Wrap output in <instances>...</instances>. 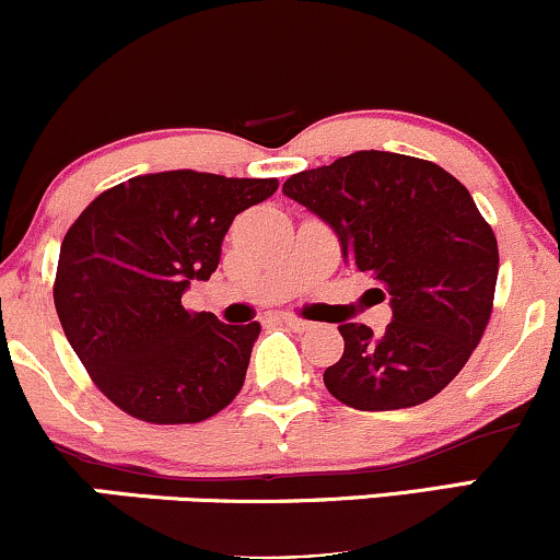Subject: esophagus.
I'll use <instances>...</instances> for the list:
<instances>
[{
	"instance_id": "34e87169",
	"label": "esophagus",
	"mask_w": 560,
	"mask_h": 560,
	"mask_svg": "<svg viewBox=\"0 0 560 560\" xmlns=\"http://www.w3.org/2000/svg\"><path fill=\"white\" fill-rule=\"evenodd\" d=\"M284 326H289L292 331H311L313 329L311 320H302V318H294V316H287Z\"/></svg>"
}]
</instances>
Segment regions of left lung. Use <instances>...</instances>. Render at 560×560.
I'll return each instance as SVG.
<instances>
[{"label":"left lung","mask_w":560,"mask_h":560,"mask_svg":"<svg viewBox=\"0 0 560 560\" xmlns=\"http://www.w3.org/2000/svg\"><path fill=\"white\" fill-rule=\"evenodd\" d=\"M284 195L329 223L345 260L389 294L382 337L339 326L345 352L324 371L326 389L358 410L432 400L477 350L498 284V240L466 186L429 160L361 150L294 173Z\"/></svg>","instance_id":"8db88e82"}]
</instances>
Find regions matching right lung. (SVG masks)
I'll return each mask as SVG.
<instances>
[{
  "label": "right lung",
  "mask_w": 560,
  "mask_h": 560,
  "mask_svg": "<svg viewBox=\"0 0 560 560\" xmlns=\"http://www.w3.org/2000/svg\"><path fill=\"white\" fill-rule=\"evenodd\" d=\"M276 178L163 171L102 191L68 229L55 307L70 347L107 400L139 421L197 423L240 395L260 324L189 313L242 210Z\"/></svg>",
  "instance_id": "obj_1"
}]
</instances>
